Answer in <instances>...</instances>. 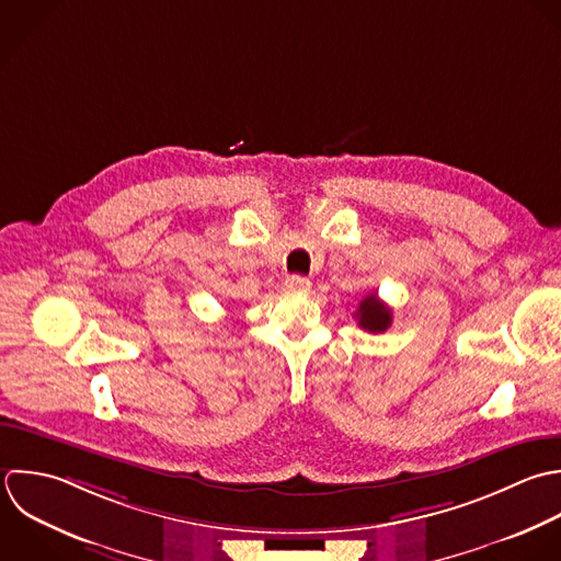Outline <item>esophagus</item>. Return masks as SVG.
<instances>
[{
	"instance_id": "1",
	"label": "esophagus",
	"mask_w": 561,
	"mask_h": 561,
	"mask_svg": "<svg viewBox=\"0 0 561 561\" xmlns=\"http://www.w3.org/2000/svg\"><path fill=\"white\" fill-rule=\"evenodd\" d=\"M284 284H286L288 290H299V293H304V290L310 288V279H308V277H301V275H288Z\"/></svg>"
}]
</instances>
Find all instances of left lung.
<instances>
[{
	"instance_id": "obj_1",
	"label": "left lung",
	"mask_w": 561,
	"mask_h": 561,
	"mask_svg": "<svg viewBox=\"0 0 561 561\" xmlns=\"http://www.w3.org/2000/svg\"><path fill=\"white\" fill-rule=\"evenodd\" d=\"M356 319H358V325L371 334H380V332H387L391 328V321H393V312L391 308L378 299L376 293L367 295L358 310H356Z\"/></svg>"
}]
</instances>
